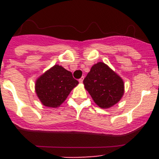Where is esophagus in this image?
I'll list each match as a JSON object with an SVG mask.
<instances>
[{
  "instance_id": "obj_1",
  "label": "esophagus",
  "mask_w": 159,
  "mask_h": 159,
  "mask_svg": "<svg viewBox=\"0 0 159 159\" xmlns=\"http://www.w3.org/2000/svg\"><path fill=\"white\" fill-rule=\"evenodd\" d=\"M84 77H81V78L80 79V80H79V82H80V84H82V83H83V81H84Z\"/></svg>"
}]
</instances>
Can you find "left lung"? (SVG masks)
Segmentation results:
<instances>
[{
  "mask_svg": "<svg viewBox=\"0 0 159 159\" xmlns=\"http://www.w3.org/2000/svg\"><path fill=\"white\" fill-rule=\"evenodd\" d=\"M84 84L94 102L103 109L116 104L124 94L123 79L103 62L92 66Z\"/></svg>",
  "mask_w": 159,
  "mask_h": 159,
  "instance_id": "obj_1",
  "label": "left lung"
}]
</instances>
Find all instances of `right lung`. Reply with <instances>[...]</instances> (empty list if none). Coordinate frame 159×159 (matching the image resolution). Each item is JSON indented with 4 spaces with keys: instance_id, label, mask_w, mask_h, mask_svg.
Here are the masks:
<instances>
[{
    "instance_id": "1",
    "label": "right lung",
    "mask_w": 159,
    "mask_h": 159,
    "mask_svg": "<svg viewBox=\"0 0 159 159\" xmlns=\"http://www.w3.org/2000/svg\"><path fill=\"white\" fill-rule=\"evenodd\" d=\"M78 84L71 71L56 64L38 77L35 91L43 106L58 107Z\"/></svg>"
}]
</instances>
